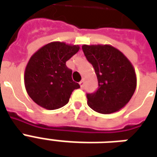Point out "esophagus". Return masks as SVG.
Masks as SVG:
<instances>
[{
    "instance_id": "esophagus-1",
    "label": "esophagus",
    "mask_w": 157,
    "mask_h": 157,
    "mask_svg": "<svg viewBox=\"0 0 157 157\" xmlns=\"http://www.w3.org/2000/svg\"><path fill=\"white\" fill-rule=\"evenodd\" d=\"M79 85H80V86H81V87H83V86H84V81H83V80H82V81H81V82H79Z\"/></svg>"
}]
</instances>
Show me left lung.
<instances>
[{
    "label": "left lung",
    "instance_id": "8db88e82",
    "mask_svg": "<svg viewBox=\"0 0 157 157\" xmlns=\"http://www.w3.org/2000/svg\"><path fill=\"white\" fill-rule=\"evenodd\" d=\"M82 50L95 70L98 89L87 94V104L96 112L119 111L131 99L137 79L134 66L120 50L110 44H83Z\"/></svg>",
    "mask_w": 157,
    "mask_h": 157
}]
</instances>
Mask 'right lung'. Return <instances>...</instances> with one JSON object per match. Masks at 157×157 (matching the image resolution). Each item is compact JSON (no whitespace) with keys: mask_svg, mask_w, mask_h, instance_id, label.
<instances>
[{"mask_svg":"<svg viewBox=\"0 0 157 157\" xmlns=\"http://www.w3.org/2000/svg\"><path fill=\"white\" fill-rule=\"evenodd\" d=\"M80 49L78 44L55 41L44 45L30 57L24 72V85L34 102L48 110L67 104L72 92L80 87L73 82L65 63Z\"/></svg>","mask_w":157,"mask_h":157,"instance_id":"add662e5","label":"right lung"}]
</instances>
